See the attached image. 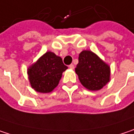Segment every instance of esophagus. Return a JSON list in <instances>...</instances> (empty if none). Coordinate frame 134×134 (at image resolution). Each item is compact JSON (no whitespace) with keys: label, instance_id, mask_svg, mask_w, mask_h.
<instances>
[{"label":"esophagus","instance_id":"34e87169","mask_svg":"<svg viewBox=\"0 0 134 134\" xmlns=\"http://www.w3.org/2000/svg\"><path fill=\"white\" fill-rule=\"evenodd\" d=\"M69 68H70V69H73L75 68V66H74V65H73V64H71V65H69Z\"/></svg>","mask_w":134,"mask_h":134}]
</instances>
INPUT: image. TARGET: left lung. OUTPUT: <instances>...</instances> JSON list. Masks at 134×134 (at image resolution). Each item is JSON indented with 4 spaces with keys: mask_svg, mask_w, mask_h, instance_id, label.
<instances>
[{
    "mask_svg": "<svg viewBox=\"0 0 134 134\" xmlns=\"http://www.w3.org/2000/svg\"><path fill=\"white\" fill-rule=\"evenodd\" d=\"M75 72L82 85L91 91L100 90L110 80V67L91 51L79 54Z\"/></svg>",
    "mask_w": 134,
    "mask_h": 134,
    "instance_id": "obj_1",
    "label": "left lung"
}]
</instances>
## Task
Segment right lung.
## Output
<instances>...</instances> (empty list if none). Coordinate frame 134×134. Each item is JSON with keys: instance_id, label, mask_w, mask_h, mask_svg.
<instances>
[{"instance_id": "add662e5", "label": "right lung", "mask_w": 134, "mask_h": 134, "mask_svg": "<svg viewBox=\"0 0 134 134\" xmlns=\"http://www.w3.org/2000/svg\"><path fill=\"white\" fill-rule=\"evenodd\" d=\"M68 69L61 57L47 52L28 69L29 80L32 88L38 92H51L58 85L62 74Z\"/></svg>"}]
</instances>
